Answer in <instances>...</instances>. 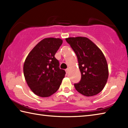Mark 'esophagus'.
<instances>
[{"instance_id": "obj_1", "label": "esophagus", "mask_w": 128, "mask_h": 128, "mask_svg": "<svg viewBox=\"0 0 128 128\" xmlns=\"http://www.w3.org/2000/svg\"><path fill=\"white\" fill-rule=\"evenodd\" d=\"M69 69L68 68L66 69V74H68V72H69Z\"/></svg>"}]
</instances>
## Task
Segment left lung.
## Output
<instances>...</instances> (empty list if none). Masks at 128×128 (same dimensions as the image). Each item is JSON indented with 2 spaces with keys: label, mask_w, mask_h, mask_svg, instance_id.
<instances>
[{
  "label": "left lung",
  "mask_w": 128,
  "mask_h": 128,
  "mask_svg": "<svg viewBox=\"0 0 128 128\" xmlns=\"http://www.w3.org/2000/svg\"><path fill=\"white\" fill-rule=\"evenodd\" d=\"M66 40L76 54L81 79L74 84L78 92L86 96L100 92L104 88L108 77L107 60L102 52L86 37L77 36Z\"/></svg>",
  "instance_id": "left-lung-1"
}]
</instances>
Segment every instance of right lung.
I'll list each match as a JSON object with an SVG mask.
<instances>
[{
  "mask_svg": "<svg viewBox=\"0 0 128 128\" xmlns=\"http://www.w3.org/2000/svg\"><path fill=\"white\" fill-rule=\"evenodd\" d=\"M62 43L60 38H47L40 41L28 54L24 64V74L34 94L48 97L60 87L66 71L59 68L55 55Z\"/></svg>",
  "mask_w": 128,
  "mask_h": 128,
  "instance_id": "right-lung-1",
  "label": "right lung"
}]
</instances>
